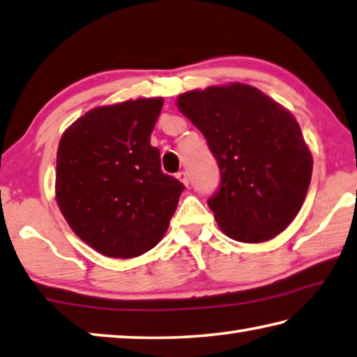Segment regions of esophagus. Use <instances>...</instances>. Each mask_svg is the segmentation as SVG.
I'll list each match as a JSON object with an SVG mask.
<instances>
[{
  "mask_svg": "<svg viewBox=\"0 0 357 357\" xmlns=\"http://www.w3.org/2000/svg\"><path fill=\"white\" fill-rule=\"evenodd\" d=\"M177 178H178L180 182H182L185 186H188V183H190V178H188V174H186L185 171H180V172L177 174Z\"/></svg>",
  "mask_w": 357,
  "mask_h": 357,
  "instance_id": "34e87169",
  "label": "esophagus"
}]
</instances>
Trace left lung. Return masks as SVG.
Wrapping results in <instances>:
<instances>
[{"instance_id":"1","label":"left lung","mask_w":357,"mask_h":357,"mask_svg":"<svg viewBox=\"0 0 357 357\" xmlns=\"http://www.w3.org/2000/svg\"><path fill=\"white\" fill-rule=\"evenodd\" d=\"M221 169L208 207L229 238L264 243L290 226L312 177V152L295 116L257 87L229 83L180 93Z\"/></svg>"}]
</instances>
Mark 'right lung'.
<instances>
[{
    "label": "right lung",
    "instance_id": "1",
    "mask_svg": "<svg viewBox=\"0 0 357 357\" xmlns=\"http://www.w3.org/2000/svg\"><path fill=\"white\" fill-rule=\"evenodd\" d=\"M161 108V97L97 106L62 133L56 202L75 235L106 257L158 245L185 190L150 146Z\"/></svg>",
    "mask_w": 357,
    "mask_h": 357
}]
</instances>
